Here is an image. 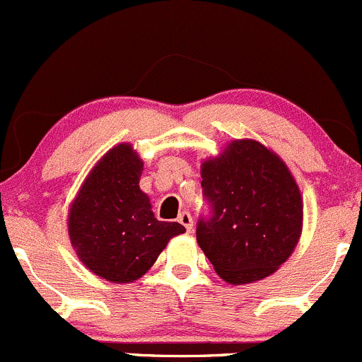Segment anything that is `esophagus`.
Segmentation results:
<instances>
[{
	"label": "esophagus",
	"instance_id": "34e87169",
	"mask_svg": "<svg viewBox=\"0 0 362 362\" xmlns=\"http://www.w3.org/2000/svg\"><path fill=\"white\" fill-rule=\"evenodd\" d=\"M177 221H180L182 227L186 228V232H192L193 220H192V214H189L188 211H182V213L180 214V218H177Z\"/></svg>",
	"mask_w": 362,
	"mask_h": 362
}]
</instances>
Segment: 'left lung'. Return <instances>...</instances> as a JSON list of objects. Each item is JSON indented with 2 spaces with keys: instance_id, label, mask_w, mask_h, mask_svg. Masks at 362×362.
<instances>
[{
  "instance_id": "1",
  "label": "left lung",
  "mask_w": 362,
  "mask_h": 362,
  "mask_svg": "<svg viewBox=\"0 0 362 362\" xmlns=\"http://www.w3.org/2000/svg\"><path fill=\"white\" fill-rule=\"evenodd\" d=\"M209 214L197 221V243L232 285L273 274L294 252L303 200L291 170L257 141H234L202 163Z\"/></svg>"
}]
</instances>
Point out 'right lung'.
<instances>
[{
	"label": "right lung",
	"mask_w": 362,
	"mask_h": 362,
	"mask_svg": "<svg viewBox=\"0 0 362 362\" xmlns=\"http://www.w3.org/2000/svg\"><path fill=\"white\" fill-rule=\"evenodd\" d=\"M142 160L130 144L110 149L89 173L68 216V234L91 273L114 281L139 280L169 239L182 234L176 221L156 220L139 188Z\"/></svg>",
	"instance_id": "obj_1"
}]
</instances>
